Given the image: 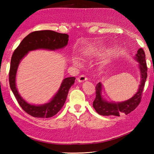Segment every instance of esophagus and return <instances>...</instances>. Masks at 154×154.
<instances>
[{
  "instance_id": "1",
  "label": "esophagus",
  "mask_w": 154,
  "mask_h": 154,
  "mask_svg": "<svg viewBox=\"0 0 154 154\" xmlns=\"http://www.w3.org/2000/svg\"><path fill=\"white\" fill-rule=\"evenodd\" d=\"M87 80V77L85 75H80L79 77L77 78L78 82H79V83L84 82V81H85Z\"/></svg>"
}]
</instances>
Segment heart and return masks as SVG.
Wrapping results in <instances>:
<instances>
[{
    "instance_id": "heart-1",
    "label": "heart",
    "mask_w": 154,
    "mask_h": 154,
    "mask_svg": "<svg viewBox=\"0 0 154 154\" xmlns=\"http://www.w3.org/2000/svg\"><path fill=\"white\" fill-rule=\"evenodd\" d=\"M73 63H74L75 65H80L79 61L77 60V59H74V60H73Z\"/></svg>"
}]
</instances>
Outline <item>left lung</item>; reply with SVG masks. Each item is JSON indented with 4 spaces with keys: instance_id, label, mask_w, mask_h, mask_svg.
Wrapping results in <instances>:
<instances>
[{
    "instance_id": "8db88e82",
    "label": "left lung",
    "mask_w": 154,
    "mask_h": 154,
    "mask_svg": "<svg viewBox=\"0 0 154 154\" xmlns=\"http://www.w3.org/2000/svg\"><path fill=\"white\" fill-rule=\"evenodd\" d=\"M136 60L139 63V68L141 75V81L139 89L134 95L131 99L124 102L109 103L104 100L101 94L103 85L101 83H97L95 87L96 97L93 101V106L98 114L103 116H120L121 112L128 114L131 112L138 106L142 99V91L145 85L147 79V65L146 62V55L142 48H140L136 54Z\"/></svg>"
}]
</instances>
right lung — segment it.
<instances>
[{"mask_svg":"<svg viewBox=\"0 0 154 154\" xmlns=\"http://www.w3.org/2000/svg\"><path fill=\"white\" fill-rule=\"evenodd\" d=\"M69 35L52 30L35 31L26 36L12 54L9 71V83L20 106L26 112L35 118H50L55 115L64 105L69 90L75 83L74 77H67L62 81L60 89L50 102L42 105L28 103L18 93L16 85V75L21 60L28 51L45 49L55 50L66 46Z\"/></svg>","mask_w":154,"mask_h":154,"instance_id":"add662e5","label":"right lung"}]
</instances>
